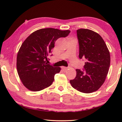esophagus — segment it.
<instances>
[{"label":"esophagus","mask_w":122,"mask_h":122,"mask_svg":"<svg viewBox=\"0 0 122 122\" xmlns=\"http://www.w3.org/2000/svg\"><path fill=\"white\" fill-rule=\"evenodd\" d=\"M61 69H62V70L63 71H66L68 69L66 67H61Z\"/></svg>","instance_id":"esophagus-1"}]
</instances>
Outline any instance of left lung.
<instances>
[{"instance_id": "left-lung-1", "label": "left lung", "mask_w": 122, "mask_h": 122, "mask_svg": "<svg viewBox=\"0 0 122 122\" xmlns=\"http://www.w3.org/2000/svg\"><path fill=\"white\" fill-rule=\"evenodd\" d=\"M79 58L86 60L84 69H77L76 76L70 80L71 86L80 92L91 93L104 83L110 64V53L102 37L88 29L77 30Z\"/></svg>"}]
</instances>
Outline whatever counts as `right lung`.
Instances as JSON below:
<instances>
[{"instance_id": "1", "label": "right lung", "mask_w": 122, "mask_h": 122, "mask_svg": "<svg viewBox=\"0 0 122 122\" xmlns=\"http://www.w3.org/2000/svg\"><path fill=\"white\" fill-rule=\"evenodd\" d=\"M70 32L53 28L40 29L32 33L22 43L18 53L16 68L20 80L28 89L38 92L52 84L54 75L61 68L47 64V56L51 53L55 41L67 36Z\"/></svg>"}]
</instances>
